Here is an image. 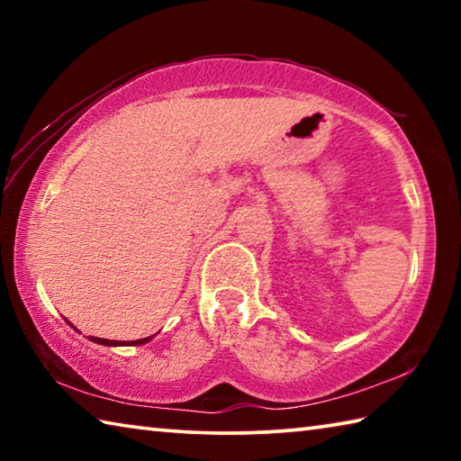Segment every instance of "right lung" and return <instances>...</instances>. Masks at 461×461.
Masks as SVG:
<instances>
[{
	"instance_id": "add662e5",
	"label": "right lung",
	"mask_w": 461,
	"mask_h": 461,
	"mask_svg": "<svg viewBox=\"0 0 461 461\" xmlns=\"http://www.w3.org/2000/svg\"><path fill=\"white\" fill-rule=\"evenodd\" d=\"M93 341L95 343H101V346H140V343H146L148 339L150 338H144V339H136V341H130V343H118V341H113V339H104V338H91Z\"/></svg>"
}]
</instances>
